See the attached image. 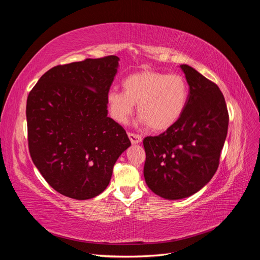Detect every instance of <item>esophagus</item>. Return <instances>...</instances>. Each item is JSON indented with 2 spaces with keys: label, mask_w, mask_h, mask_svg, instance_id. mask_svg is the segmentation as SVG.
Listing matches in <instances>:
<instances>
[{
  "label": "esophagus",
  "mask_w": 260,
  "mask_h": 260,
  "mask_svg": "<svg viewBox=\"0 0 260 260\" xmlns=\"http://www.w3.org/2000/svg\"><path fill=\"white\" fill-rule=\"evenodd\" d=\"M128 137H129V139H130L132 144H138V143L142 142V138H141V136H139V135H136V133L129 132V133H128Z\"/></svg>",
  "instance_id": "esophagus-1"
}]
</instances>
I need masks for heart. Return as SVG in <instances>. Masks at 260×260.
Instances as JSON below:
<instances>
[{
	"mask_svg": "<svg viewBox=\"0 0 260 260\" xmlns=\"http://www.w3.org/2000/svg\"><path fill=\"white\" fill-rule=\"evenodd\" d=\"M123 91L111 89L106 102L109 114L118 123H125L135 103L140 121L153 131L171 128L182 116L188 98V85L182 76L142 70L122 80Z\"/></svg>",
	"mask_w": 260,
	"mask_h": 260,
	"instance_id": "b5f03b06",
	"label": "heart"
}]
</instances>
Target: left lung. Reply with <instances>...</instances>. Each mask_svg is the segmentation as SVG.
I'll return each mask as SVG.
<instances>
[{"mask_svg": "<svg viewBox=\"0 0 260 260\" xmlns=\"http://www.w3.org/2000/svg\"><path fill=\"white\" fill-rule=\"evenodd\" d=\"M186 106L180 119L157 137H146L144 178L162 199L180 200L205 186L216 174L229 114L218 85L187 65Z\"/></svg>", "mask_w": 260, "mask_h": 260, "instance_id": "8db88e82", "label": "left lung"}]
</instances>
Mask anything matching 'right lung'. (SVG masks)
<instances>
[{"mask_svg": "<svg viewBox=\"0 0 260 260\" xmlns=\"http://www.w3.org/2000/svg\"><path fill=\"white\" fill-rule=\"evenodd\" d=\"M118 60L111 55L55 66L28 95L31 159L67 198L83 201L103 192L118 157L131 145L124 129L107 116Z\"/></svg>", "mask_w": 260, "mask_h": 260, "instance_id": "add662e5", "label": "right lung"}]
</instances>
